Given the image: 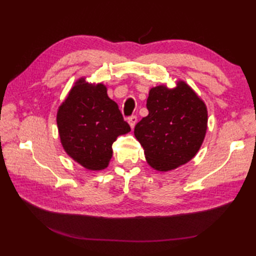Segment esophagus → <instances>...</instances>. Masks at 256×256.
I'll list each match as a JSON object with an SVG mask.
<instances>
[{
    "mask_svg": "<svg viewBox=\"0 0 256 256\" xmlns=\"http://www.w3.org/2000/svg\"><path fill=\"white\" fill-rule=\"evenodd\" d=\"M128 121L130 126H131L132 128H134L135 124H136V122H138V116H130V118H128Z\"/></svg>",
    "mask_w": 256,
    "mask_h": 256,
    "instance_id": "1",
    "label": "esophagus"
}]
</instances>
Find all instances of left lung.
I'll list each match as a JSON object with an SVG mask.
<instances>
[{
    "label": "left lung",
    "mask_w": 256,
    "mask_h": 256,
    "mask_svg": "<svg viewBox=\"0 0 256 256\" xmlns=\"http://www.w3.org/2000/svg\"><path fill=\"white\" fill-rule=\"evenodd\" d=\"M148 116L135 125L134 134L148 164L167 172L186 164L204 142L208 113L190 86L179 81L175 89L152 88L146 102Z\"/></svg>",
    "instance_id": "obj_1"
}]
</instances>
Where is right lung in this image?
Here are the masks:
<instances>
[{"instance_id": "1", "label": "right lung", "mask_w": 256, "mask_h": 256, "mask_svg": "<svg viewBox=\"0 0 256 256\" xmlns=\"http://www.w3.org/2000/svg\"><path fill=\"white\" fill-rule=\"evenodd\" d=\"M58 131L67 154L86 170L106 168L112 157V144L131 128L124 121L106 86L80 79L57 113Z\"/></svg>"}]
</instances>
